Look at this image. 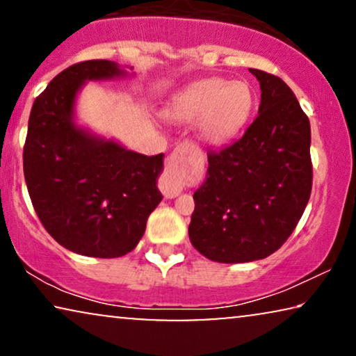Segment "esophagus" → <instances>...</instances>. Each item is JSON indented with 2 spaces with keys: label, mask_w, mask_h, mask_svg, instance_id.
<instances>
[{
  "label": "esophagus",
  "mask_w": 356,
  "mask_h": 356,
  "mask_svg": "<svg viewBox=\"0 0 356 356\" xmlns=\"http://www.w3.org/2000/svg\"><path fill=\"white\" fill-rule=\"evenodd\" d=\"M184 155H186V147H177L172 152V155H170L167 162V183H165L163 186L165 197H177L179 196V193H181L183 188L179 186L175 172H177L178 168H181V165L184 162Z\"/></svg>",
  "instance_id": "1"
}]
</instances>
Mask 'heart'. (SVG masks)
<instances>
[{
  "label": "heart",
  "instance_id": "1",
  "mask_svg": "<svg viewBox=\"0 0 356 356\" xmlns=\"http://www.w3.org/2000/svg\"><path fill=\"white\" fill-rule=\"evenodd\" d=\"M254 94L245 81L207 77L189 84L165 110L168 120L195 123L197 136L207 144H222L240 133L250 120Z\"/></svg>",
  "mask_w": 356,
  "mask_h": 356
}]
</instances>
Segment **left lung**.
I'll return each mask as SVG.
<instances>
[{"instance_id": "8db88e82", "label": "left lung", "mask_w": 356, "mask_h": 356, "mask_svg": "<svg viewBox=\"0 0 356 356\" xmlns=\"http://www.w3.org/2000/svg\"><path fill=\"white\" fill-rule=\"evenodd\" d=\"M250 72L259 81V115L240 140L209 152L188 228L202 256L225 264L279 250L303 216L313 184L308 116L280 77Z\"/></svg>"}]
</instances>
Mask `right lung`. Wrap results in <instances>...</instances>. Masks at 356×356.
Returning a JSON list of instances; mask_svg holds the SVG:
<instances>
[{"label":"right lung","instance_id":"add662e5","mask_svg":"<svg viewBox=\"0 0 356 356\" xmlns=\"http://www.w3.org/2000/svg\"><path fill=\"white\" fill-rule=\"evenodd\" d=\"M133 67L108 60L72 65L33 102L24 145V177L47 232L66 250L90 257L133 251L163 196L157 181L163 154L126 149L77 123L87 82L123 79Z\"/></svg>","mask_w":356,"mask_h":356}]
</instances>
